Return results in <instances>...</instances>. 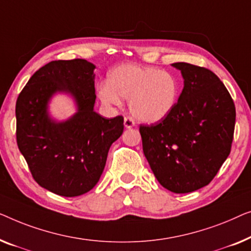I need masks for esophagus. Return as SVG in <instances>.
I'll return each instance as SVG.
<instances>
[{
    "mask_svg": "<svg viewBox=\"0 0 251 251\" xmlns=\"http://www.w3.org/2000/svg\"><path fill=\"white\" fill-rule=\"evenodd\" d=\"M124 126L126 127V128H132V127L135 126V123H134V121L130 117H125L124 118Z\"/></svg>",
    "mask_w": 251,
    "mask_h": 251,
    "instance_id": "1",
    "label": "esophagus"
}]
</instances>
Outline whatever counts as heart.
Masks as SVG:
<instances>
[{"mask_svg": "<svg viewBox=\"0 0 251 251\" xmlns=\"http://www.w3.org/2000/svg\"><path fill=\"white\" fill-rule=\"evenodd\" d=\"M98 98L108 107H118L128 99L130 114L154 124L167 118L176 107L179 83L171 73L156 67L121 65L109 73L108 83L98 87Z\"/></svg>", "mask_w": 251, "mask_h": 251, "instance_id": "heart-1", "label": "heart"}]
</instances>
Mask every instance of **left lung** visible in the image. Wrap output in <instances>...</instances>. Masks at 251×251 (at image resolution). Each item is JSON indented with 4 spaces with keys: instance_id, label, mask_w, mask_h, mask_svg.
I'll use <instances>...</instances> for the list:
<instances>
[{
    "instance_id": "left-lung-1",
    "label": "left lung",
    "mask_w": 251,
    "mask_h": 251,
    "mask_svg": "<svg viewBox=\"0 0 251 251\" xmlns=\"http://www.w3.org/2000/svg\"><path fill=\"white\" fill-rule=\"evenodd\" d=\"M184 86L176 107L159 124L140 126L143 152L165 189L199 190L215 177L231 151L235 107L221 79L209 69L175 62Z\"/></svg>"
}]
</instances>
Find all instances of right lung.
I'll return each instance as SVG.
<instances>
[{
  "mask_svg": "<svg viewBox=\"0 0 251 251\" xmlns=\"http://www.w3.org/2000/svg\"><path fill=\"white\" fill-rule=\"evenodd\" d=\"M95 66L84 59L58 60L30 77L16 103L17 143L42 188L62 197L89 192L100 179L111 144L124 130V118L94 111ZM73 99L75 114L52 118L55 95Z\"/></svg>",
  "mask_w": 251,
  "mask_h": 251,
  "instance_id": "1",
  "label": "right lung"
}]
</instances>
